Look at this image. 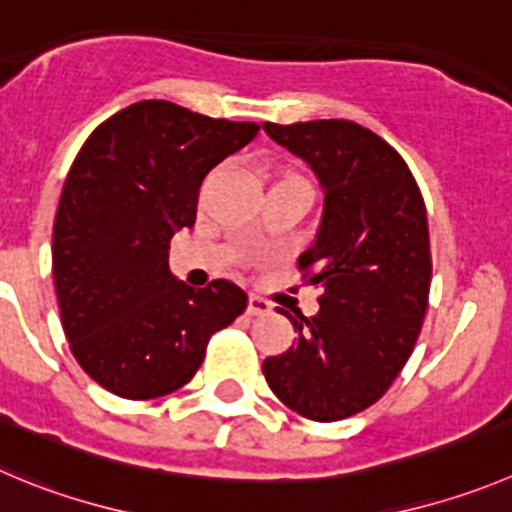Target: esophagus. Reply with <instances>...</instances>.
I'll return each mask as SVG.
<instances>
[{"mask_svg": "<svg viewBox=\"0 0 512 512\" xmlns=\"http://www.w3.org/2000/svg\"><path fill=\"white\" fill-rule=\"evenodd\" d=\"M247 313L250 315H267L272 313V303L265 300L262 295H250V303H247Z\"/></svg>", "mask_w": 512, "mask_h": 512, "instance_id": "1", "label": "esophagus"}]
</instances>
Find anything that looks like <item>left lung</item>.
<instances>
[{
    "label": "left lung",
    "instance_id": "left-lung-1",
    "mask_svg": "<svg viewBox=\"0 0 512 512\" xmlns=\"http://www.w3.org/2000/svg\"><path fill=\"white\" fill-rule=\"evenodd\" d=\"M323 186V219L300 255L321 285V310L285 313L298 341L265 358L262 374L285 407L313 422L369 409L409 361L432 283L427 207L407 161L353 121L265 123Z\"/></svg>",
    "mask_w": 512,
    "mask_h": 512
}]
</instances>
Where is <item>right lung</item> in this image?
I'll use <instances>...</instances> for the list:
<instances>
[{
    "mask_svg": "<svg viewBox=\"0 0 512 512\" xmlns=\"http://www.w3.org/2000/svg\"><path fill=\"white\" fill-rule=\"evenodd\" d=\"M257 123L141 100L100 123L62 186L52 278L75 361L123 399L181 389L209 338L245 313L229 280L189 288L169 270V242L197 219L204 176L257 136Z\"/></svg>",
    "mask_w": 512,
    "mask_h": 512,
    "instance_id": "add662e5",
    "label": "right lung"
}]
</instances>
